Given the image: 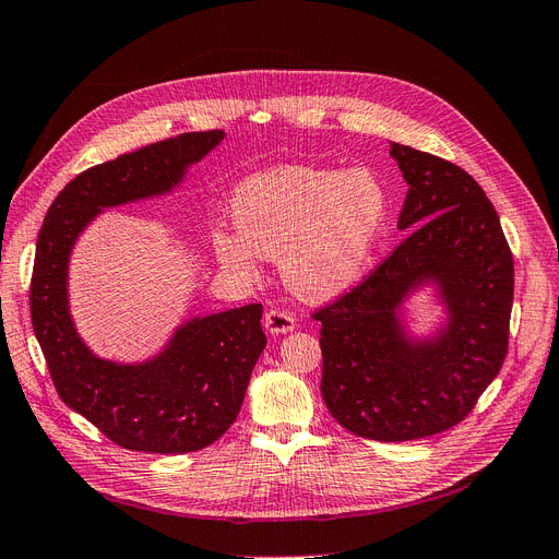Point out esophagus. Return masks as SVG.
Listing matches in <instances>:
<instances>
[{
  "label": "esophagus",
  "instance_id": "34e87169",
  "mask_svg": "<svg viewBox=\"0 0 559 559\" xmlns=\"http://www.w3.org/2000/svg\"><path fill=\"white\" fill-rule=\"evenodd\" d=\"M297 326V320L293 313H287L285 308L272 306L269 311L264 313V329L269 334H285V332H293Z\"/></svg>",
  "mask_w": 559,
  "mask_h": 559
}]
</instances>
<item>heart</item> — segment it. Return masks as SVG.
Instances as JSON below:
<instances>
[{"instance_id":"heart-1","label":"heart","mask_w":559,"mask_h":559,"mask_svg":"<svg viewBox=\"0 0 559 559\" xmlns=\"http://www.w3.org/2000/svg\"><path fill=\"white\" fill-rule=\"evenodd\" d=\"M239 235L214 233L218 260L255 274L276 258L281 276L304 299L347 290L373 253L386 218V191L368 168L322 170L281 165L246 179L230 202Z\"/></svg>"}]
</instances>
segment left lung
<instances>
[{
  "mask_svg": "<svg viewBox=\"0 0 559 559\" xmlns=\"http://www.w3.org/2000/svg\"><path fill=\"white\" fill-rule=\"evenodd\" d=\"M407 181L409 233L361 283L318 308L322 399L359 438L407 442L461 424L509 349L513 255L492 202L456 163L391 142ZM424 277L450 306L448 332L415 346L395 311Z\"/></svg>",
  "mask_w": 559,
  "mask_h": 559,
  "instance_id": "8db88e82",
  "label": "left lung"
}]
</instances>
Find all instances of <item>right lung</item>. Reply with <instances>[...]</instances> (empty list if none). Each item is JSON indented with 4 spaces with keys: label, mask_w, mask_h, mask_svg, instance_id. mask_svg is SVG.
Returning a JSON list of instances; mask_svg holds the SVG:
<instances>
[{
    "label": "right lung",
    "mask_w": 559,
    "mask_h": 559,
    "mask_svg": "<svg viewBox=\"0 0 559 559\" xmlns=\"http://www.w3.org/2000/svg\"><path fill=\"white\" fill-rule=\"evenodd\" d=\"M223 140V131L181 133L80 173L40 225L29 311L59 399L121 449L189 453L210 447L239 415L262 355V304L186 322L156 359L117 366L78 338L67 304V264L75 237L103 206L170 191L186 165Z\"/></svg>",
    "instance_id": "add662e5"
}]
</instances>
